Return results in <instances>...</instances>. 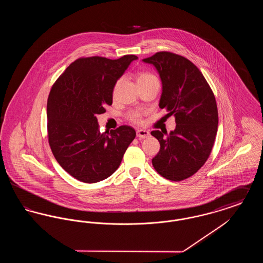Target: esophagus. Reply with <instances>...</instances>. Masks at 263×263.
<instances>
[{"instance_id": "1", "label": "esophagus", "mask_w": 263, "mask_h": 263, "mask_svg": "<svg viewBox=\"0 0 263 263\" xmlns=\"http://www.w3.org/2000/svg\"><path fill=\"white\" fill-rule=\"evenodd\" d=\"M136 135H137V137L140 138V139H144V138H147L150 136V132L147 131V130L140 129V130H137Z\"/></svg>"}]
</instances>
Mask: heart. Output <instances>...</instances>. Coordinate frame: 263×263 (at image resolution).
Wrapping results in <instances>:
<instances>
[{"instance_id":"b5f03b06","label":"heart","mask_w":263,"mask_h":263,"mask_svg":"<svg viewBox=\"0 0 263 263\" xmlns=\"http://www.w3.org/2000/svg\"><path fill=\"white\" fill-rule=\"evenodd\" d=\"M136 80H137L138 86H141V85H144V84H147L151 81H155V80H158L156 78V76L151 74L147 71H139L137 74H136ZM121 82V79H119L114 87H113L112 95L114 96L118 86ZM126 118L128 119V121H130L131 123H134V124H142L143 122V112L140 111V110H131L130 112L127 113V116Z\"/></svg>"}]
</instances>
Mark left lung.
Wrapping results in <instances>:
<instances>
[{
  "label": "left lung",
  "mask_w": 263,
  "mask_h": 263,
  "mask_svg": "<svg viewBox=\"0 0 263 263\" xmlns=\"http://www.w3.org/2000/svg\"><path fill=\"white\" fill-rule=\"evenodd\" d=\"M143 61L158 70L163 84L160 107L167 111L165 117L174 115L176 123L168 135L151 132L161 145L153 166L168 180L186 179L211 154L219 120L215 96L200 70L183 56L161 51Z\"/></svg>",
  "instance_id": "8db88e82"
}]
</instances>
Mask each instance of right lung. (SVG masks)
Returning a JSON list of instances; mask_svg holds the SVG:
<instances>
[{"instance_id":"obj_1","label":"right lung","mask_w":263,"mask_h":263,"mask_svg":"<svg viewBox=\"0 0 263 263\" xmlns=\"http://www.w3.org/2000/svg\"><path fill=\"white\" fill-rule=\"evenodd\" d=\"M135 55L119 59L92 56L71 63L51 88L47 132L56 161L76 179L95 183L118 168L136 132L119 126L100 133L97 115L112 104L113 87Z\"/></svg>"}]
</instances>
